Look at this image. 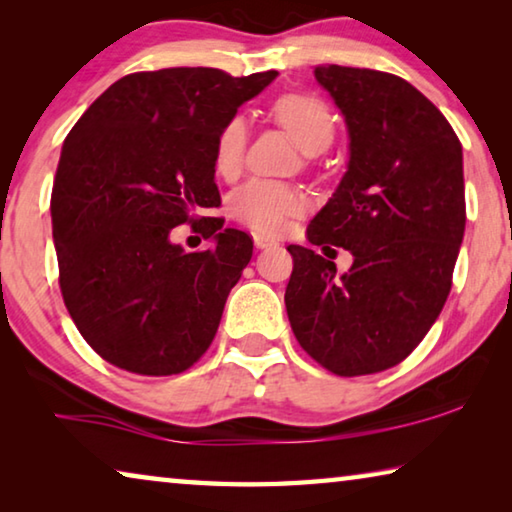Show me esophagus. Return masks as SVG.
Listing matches in <instances>:
<instances>
[{
    "label": "esophagus",
    "mask_w": 512,
    "mask_h": 512,
    "mask_svg": "<svg viewBox=\"0 0 512 512\" xmlns=\"http://www.w3.org/2000/svg\"><path fill=\"white\" fill-rule=\"evenodd\" d=\"M255 246L264 250V248L277 246V241H275V239H268V237H264V235H255Z\"/></svg>",
    "instance_id": "34e87169"
}]
</instances>
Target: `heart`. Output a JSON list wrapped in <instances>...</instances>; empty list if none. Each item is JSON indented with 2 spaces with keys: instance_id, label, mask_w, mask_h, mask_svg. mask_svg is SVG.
Returning <instances> with one entry per match:
<instances>
[{
  "instance_id": "1",
  "label": "heart",
  "mask_w": 512,
  "mask_h": 512,
  "mask_svg": "<svg viewBox=\"0 0 512 512\" xmlns=\"http://www.w3.org/2000/svg\"><path fill=\"white\" fill-rule=\"evenodd\" d=\"M273 117L293 135L307 153L327 149L334 137V117L323 99L314 94H284L273 103ZM248 128L244 117H230L214 140V169L221 178L232 180L244 167ZM307 210V198L296 187L255 178L237 189L230 198V214L257 235L277 237L287 232L293 219Z\"/></svg>"
}]
</instances>
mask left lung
Listing matches in <instances>:
<instances>
[{"mask_svg": "<svg viewBox=\"0 0 512 512\" xmlns=\"http://www.w3.org/2000/svg\"><path fill=\"white\" fill-rule=\"evenodd\" d=\"M350 131L339 189L309 223L316 250L289 246L284 293L293 334L339 377L397 366L418 348L452 291L465 232L463 146L443 112L400 76L320 65ZM334 245L355 264L335 275Z\"/></svg>", "mask_w": 512, "mask_h": 512, "instance_id": "8db88e82", "label": "left lung"}]
</instances>
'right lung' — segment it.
Here are the masks:
<instances>
[{"mask_svg":"<svg viewBox=\"0 0 512 512\" xmlns=\"http://www.w3.org/2000/svg\"><path fill=\"white\" fill-rule=\"evenodd\" d=\"M275 76L237 79L214 67L128 74L65 137L51 189L58 284L81 336L112 366L178 375L212 345L253 237L194 212L221 205L216 133ZM183 222L217 246L185 254L171 245Z\"/></svg>","mask_w":512,"mask_h":512,"instance_id":"right-lung-1","label":"right lung"}]
</instances>
